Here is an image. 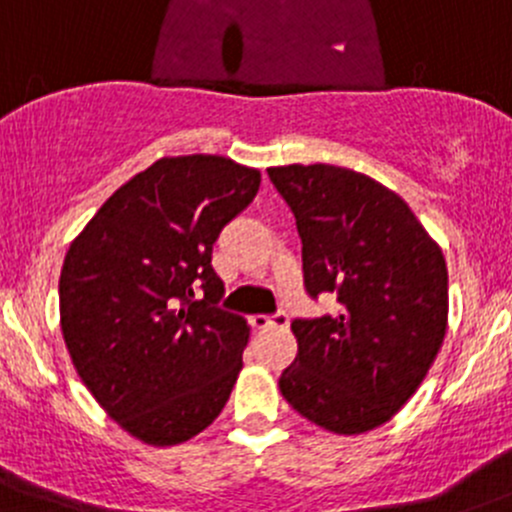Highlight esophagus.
I'll return each mask as SVG.
<instances>
[{
	"label": "esophagus",
	"instance_id": "obj_1",
	"mask_svg": "<svg viewBox=\"0 0 512 512\" xmlns=\"http://www.w3.org/2000/svg\"><path fill=\"white\" fill-rule=\"evenodd\" d=\"M250 324L257 332L270 327H287V314H275V317H262V314H257V317H250Z\"/></svg>",
	"mask_w": 512,
	"mask_h": 512
}]
</instances>
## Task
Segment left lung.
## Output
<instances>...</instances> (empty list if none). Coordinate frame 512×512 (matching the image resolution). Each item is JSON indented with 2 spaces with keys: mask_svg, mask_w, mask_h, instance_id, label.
<instances>
[{
  "mask_svg": "<svg viewBox=\"0 0 512 512\" xmlns=\"http://www.w3.org/2000/svg\"><path fill=\"white\" fill-rule=\"evenodd\" d=\"M267 173L297 220L304 287L339 302L334 314L292 322L297 356L280 376L282 396L339 436L371 431L416 394L446 337L441 247L369 175L324 163Z\"/></svg>",
  "mask_w": 512,
  "mask_h": 512,
  "instance_id": "left-lung-1",
  "label": "left lung"
}]
</instances>
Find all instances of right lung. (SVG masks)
Returning a JSON list of instances; mask_svg holds the SVG:
<instances>
[{
    "label": "right lung",
    "mask_w": 512,
    "mask_h": 512,
    "mask_svg": "<svg viewBox=\"0 0 512 512\" xmlns=\"http://www.w3.org/2000/svg\"><path fill=\"white\" fill-rule=\"evenodd\" d=\"M257 190L260 170L230 158H160L66 252L59 312L71 361L101 409L148 446L198 436L230 399L250 327L215 307L225 287L210 260Z\"/></svg>",
    "instance_id": "1"
}]
</instances>
